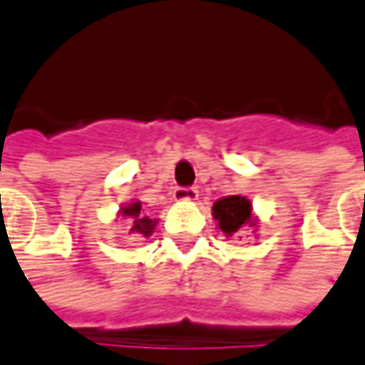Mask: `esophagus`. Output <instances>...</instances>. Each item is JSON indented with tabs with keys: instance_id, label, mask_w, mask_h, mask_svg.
<instances>
[{
	"instance_id": "34e87169",
	"label": "esophagus",
	"mask_w": 365,
	"mask_h": 365,
	"mask_svg": "<svg viewBox=\"0 0 365 365\" xmlns=\"http://www.w3.org/2000/svg\"><path fill=\"white\" fill-rule=\"evenodd\" d=\"M173 197H175L178 202H193V200H197V190H195V187H190V185H185V187H175V190H173Z\"/></svg>"
}]
</instances>
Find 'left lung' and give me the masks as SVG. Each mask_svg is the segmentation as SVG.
<instances>
[{"mask_svg": "<svg viewBox=\"0 0 365 365\" xmlns=\"http://www.w3.org/2000/svg\"><path fill=\"white\" fill-rule=\"evenodd\" d=\"M214 217L225 235H234L244 225H252V203L242 195H227L214 203Z\"/></svg>", "mask_w": 365, "mask_h": 365, "instance_id": "obj_1", "label": "left lung"}]
</instances>
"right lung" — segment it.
Segmentation results:
<instances>
[{
	"instance_id": "1",
	"label": "right lung",
	"mask_w": 365,
	"mask_h": 365,
	"mask_svg": "<svg viewBox=\"0 0 365 365\" xmlns=\"http://www.w3.org/2000/svg\"><path fill=\"white\" fill-rule=\"evenodd\" d=\"M121 214L128 215L131 220V227H130V235L133 240H143L148 237L153 232L155 227V220H150L145 214H141V203H130L128 207L121 210Z\"/></svg>"
}]
</instances>
